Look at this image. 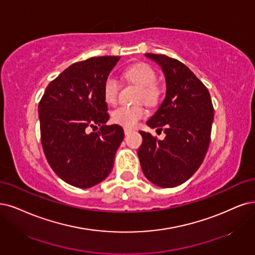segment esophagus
<instances>
[{"instance_id":"34e87169","label":"esophagus","mask_w":255,"mask_h":255,"mask_svg":"<svg viewBox=\"0 0 255 255\" xmlns=\"http://www.w3.org/2000/svg\"><path fill=\"white\" fill-rule=\"evenodd\" d=\"M124 132H125V134H126V135H128V134H130L131 132H132V129H130V128L125 127V128H124Z\"/></svg>"}]
</instances>
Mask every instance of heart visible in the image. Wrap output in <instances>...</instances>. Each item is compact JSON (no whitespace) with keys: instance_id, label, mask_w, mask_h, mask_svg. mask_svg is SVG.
Returning <instances> with one entry per match:
<instances>
[{"instance_id":"obj_1","label":"heart","mask_w":255,"mask_h":255,"mask_svg":"<svg viewBox=\"0 0 255 255\" xmlns=\"http://www.w3.org/2000/svg\"><path fill=\"white\" fill-rule=\"evenodd\" d=\"M124 78L130 82L136 84L140 87L137 100L144 101L148 104H153L158 96V89L156 87L157 75L152 67L147 64H135L130 66L124 71ZM121 90L120 81L113 77L108 75L103 84V97L104 100L109 105H115L119 98ZM147 113L146 108L142 104L132 106H120L111 113L112 122L124 127H133L136 123L142 120Z\"/></svg>"}]
</instances>
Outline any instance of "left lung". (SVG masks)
Returning a JSON list of instances; mask_svg holds the SVG:
<instances>
[{
	"mask_svg": "<svg viewBox=\"0 0 255 255\" xmlns=\"http://www.w3.org/2000/svg\"><path fill=\"white\" fill-rule=\"evenodd\" d=\"M162 67L166 97L147 125L166 133L163 140L139 131L137 150L148 180L162 188L185 183L202 165L210 144L214 109L205 85L185 64L165 54L147 53Z\"/></svg>",
	"mask_w": 255,
	"mask_h": 255,
	"instance_id": "1",
	"label": "left lung"
}]
</instances>
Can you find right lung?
Masks as SVG:
<instances>
[{"mask_svg": "<svg viewBox=\"0 0 255 255\" xmlns=\"http://www.w3.org/2000/svg\"><path fill=\"white\" fill-rule=\"evenodd\" d=\"M119 60L96 56L70 65L48 84L39 103L47 162L64 182L82 189L109 175L124 138L121 126L106 125L109 113L103 97L104 81ZM98 126L97 133L88 132Z\"/></svg>", "mask_w": 255, "mask_h": 255, "instance_id": "add662e5", "label": "right lung"}]
</instances>
